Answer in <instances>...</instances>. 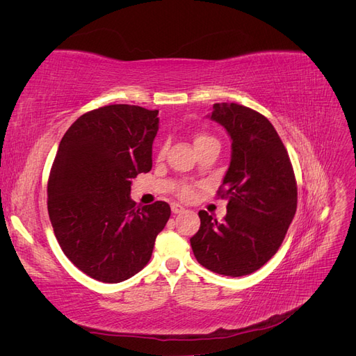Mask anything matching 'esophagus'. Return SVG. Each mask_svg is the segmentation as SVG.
<instances>
[{"instance_id":"esophagus-1","label":"esophagus","mask_w":356,"mask_h":356,"mask_svg":"<svg viewBox=\"0 0 356 356\" xmlns=\"http://www.w3.org/2000/svg\"><path fill=\"white\" fill-rule=\"evenodd\" d=\"M170 208H172V212H174V213H181V212L186 211V208L182 207V204H179V203H172Z\"/></svg>"}]
</instances>
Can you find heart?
<instances>
[{"instance_id":"b5f03b06","label":"heart","mask_w":356,"mask_h":356,"mask_svg":"<svg viewBox=\"0 0 356 356\" xmlns=\"http://www.w3.org/2000/svg\"><path fill=\"white\" fill-rule=\"evenodd\" d=\"M203 139H208V136L199 135V136L195 139V144H196V143H199V141H203ZM160 156H163V152L160 153ZM179 195H181V196H184V197H188V196L191 195V188H190V187H187V186H184V187H182V188L179 190Z\"/></svg>"}]
</instances>
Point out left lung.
<instances>
[{"instance_id":"8db88e82","label":"left lung","mask_w":356,"mask_h":356,"mask_svg":"<svg viewBox=\"0 0 356 356\" xmlns=\"http://www.w3.org/2000/svg\"><path fill=\"white\" fill-rule=\"evenodd\" d=\"M211 120L232 141L222 178L227 215L213 220L200 211V229L190 239L196 260L224 276H245L263 267L282 245L297 209V182L273 124L239 104H213Z\"/></svg>"}]
</instances>
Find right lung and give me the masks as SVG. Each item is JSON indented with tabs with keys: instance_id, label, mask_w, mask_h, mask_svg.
<instances>
[{
	"instance_id": "obj_1",
	"label": "right lung",
	"mask_w": 356,
	"mask_h": 356,
	"mask_svg": "<svg viewBox=\"0 0 356 356\" xmlns=\"http://www.w3.org/2000/svg\"><path fill=\"white\" fill-rule=\"evenodd\" d=\"M159 110L115 104L83 114L63 135L47 209L71 263L106 284L143 270L170 217L166 202L136 207L132 178L152 170Z\"/></svg>"
}]
</instances>
